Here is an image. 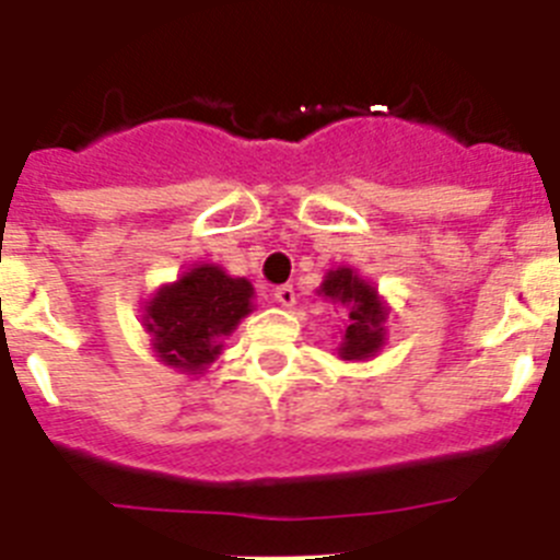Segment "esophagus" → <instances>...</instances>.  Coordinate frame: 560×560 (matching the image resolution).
<instances>
[{
  "mask_svg": "<svg viewBox=\"0 0 560 560\" xmlns=\"http://www.w3.org/2000/svg\"><path fill=\"white\" fill-rule=\"evenodd\" d=\"M275 303L283 305V308H291L296 303L294 285H280V289H275Z\"/></svg>",
  "mask_w": 560,
  "mask_h": 560,
  "instance_id": "34e87169",
  "label": "esophagus"
}]
</instances>
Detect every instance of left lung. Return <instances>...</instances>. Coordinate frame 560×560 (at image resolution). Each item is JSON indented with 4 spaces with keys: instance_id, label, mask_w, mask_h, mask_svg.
Returning a JSON list of instances; mask_svg holds the SVG:
<instances>
[{
    "instance_id": "left-lung-1",
    "label": "left lung",
    "mask_w": 560,
    "mask_h": 560,
    "mask_svg": "<svg viewBox=\"0 0 560 560\" xmlns=\"http://www.w3.org/2000/svg\"><path fill=\"white\" fill-rule=\"evenodd\" d=\"M316 294L345 308V314H348L345 336L336 348L339 359L368 361L378 355V350L387 345L389 305L384 303V296L378 294L373 283H368L350 266H339V269H330L325 275Z\"/></svg>"
}]
</instances>
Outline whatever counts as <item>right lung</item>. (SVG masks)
Returning <instances> with one entry per match:
<instances>
[{"label":"right lung","instance_id":"1","mask_svg":"<svg viewBox=\"0 0 560 560\" xmlns=\"http://www.w3.org/2000/svg\"><path fill=\"white\" fill-rule=\"evenodd\" d=\"M246 277L215 264H196L173 283L160 285L142 305L151 350L167 368L199 375L224 350V339L255 311Z\"/></svg>","mask_w":560,"mask_h":560}]
</instances>
